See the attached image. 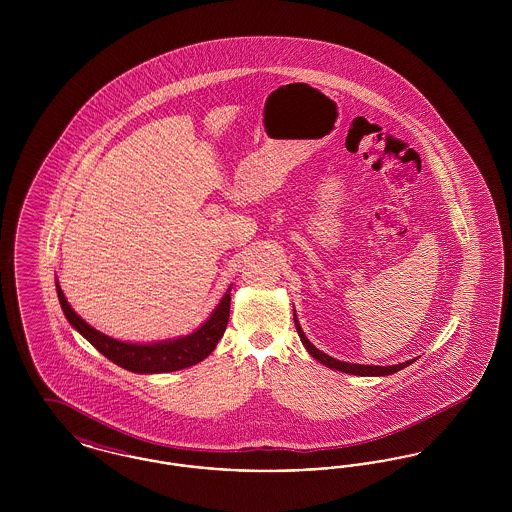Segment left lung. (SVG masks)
I'll return each instance as SVG.
<instances>
[{
    "mask_svg": "<svg viewBox=\"0 0 512 512\" xmlns=\"http://www.w3.org/2000/svg\"><path fill=\"white\" fill-rule=\"evenodd\" d=\"M293 322H295L297 334H299V338H301V341H303L305 349L309 351V355H311V357H315L318 363H322V365L328 366V368H334V370L345 372V374H355V376H390V374H393V372H397V370H401V368H405V366H409L411 363H414V359L393 366L355 365V363H345V361H338V359H334V357H330V355L322 353V351L317 349V347H315L311 341L307 340L305 332L301 330V326H299V322H297L295 313H293Z\"/></svg>",
    "mask_w": 512,
    "mask_h": 512,
    "instance_id": "obj_1",
    "label": "left lung"
}]
</instances>
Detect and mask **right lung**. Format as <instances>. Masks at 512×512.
<instances>
[{
    "label": "right lung",
    "instance_id": "1",
    "mask_svg": "<svg viewBox=\"0 0 512 512\" xmlns=\"http://www.w3.org/2000/svg\"><path fill=\"white\" fill-rule=\"evenodd\" d=\"M55 288H57L61 309L74 330L80 332L109 361L138 374L174 372V370H182V368L201 363L217 347L230 317V288H228V292L224 293V297L220 299L211 317L207 318L192 334L174 338V340L153 341V343H128V341L109 338L96 328H92L84 318L74 313L59 282H55Z\"/></svg>",
    "mask_w": 512,
    "mask_h": 512
}]
</instances>
